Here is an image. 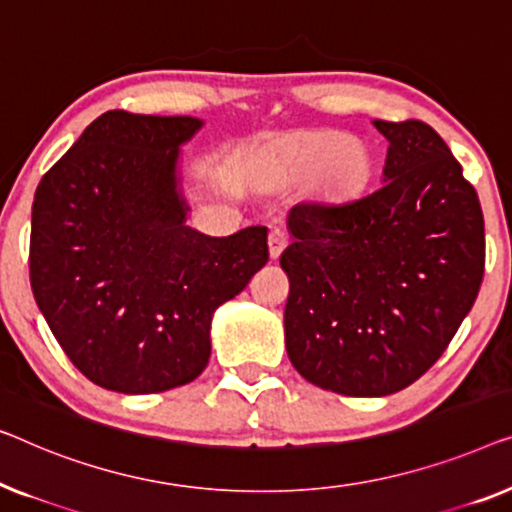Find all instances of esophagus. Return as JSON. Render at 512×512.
I'll list each match as a JSON object with an SVG mask.
<instances>
[{
	"label": "esophagus",
	"instance_id": "obj_1",
	"mask_svg": "<svg viewBox=\"0 0 512 512\" xmlns=\"http://www.w3.org/2000/svg\"><path fill=\"white\" fill-rule=\"evenodd\" d=\"M285 246H287V234L283 232V229H271L269 232V255L276 259V257H280V253H283L285 250Z\"/></svg>",
	"mask_w": 512,
	"mask_h": 512
}]
</instances>
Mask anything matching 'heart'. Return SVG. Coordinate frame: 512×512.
Masks as SVG:
<instances>
[{
	"instance_id": "heart-1",
	"label": "heart",
	"mask_w": 512,
	"mask_h": 512,
	"mask_svg": "<svg viewBox=\"0 0 512 512\" xmlns=\"http://www.w3.org/2000/svg\"><path fill=\"white\" fill-rule=\"evenodd\" d=\"M334 155H341L343 169H352L350 183H362L369 176V157L364 150L355 143L350 146V141L338 134H315L287 143L280 153V164L290 174H304Z\"/></svg>"
}]
</instances>
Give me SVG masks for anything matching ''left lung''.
<instances>
[{
    "label": "left lung",
    "instance_id": "left-lung-1",
    "mask_svg": "<svg viewBox=\"0 0 512 512\" xmlns=\"http://www.w3.org/2000/svg\"><path fill=\"white\" fill-rule=\"evenodd\" d=\"M383 185L341 204H297L285 348L308 383L385 397L443 355L478 297L485 220L475 187L427 122L373 120Z\"/></svg>",
    "mask_w": 512,
    "mask_h": 512
}]
</instances>
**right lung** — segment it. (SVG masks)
<instances>
[{"label": "right lung", "mask_w": 512, "mask_h": 512, "mask_svg": "<svg viewBox=\"0 0 512 512\" xmlns=\"http://www.w3.org/2000/svg\"><path fill=\"white\" fill-rule=\"evenodd\" d=\"M204 122L106 111L41 178L30 283L71 364L122 394L192 383L211 318L269 259L266 227H187L178 155Z\"/></svg>", "instance_id": "add662e5"}]
</instances>
